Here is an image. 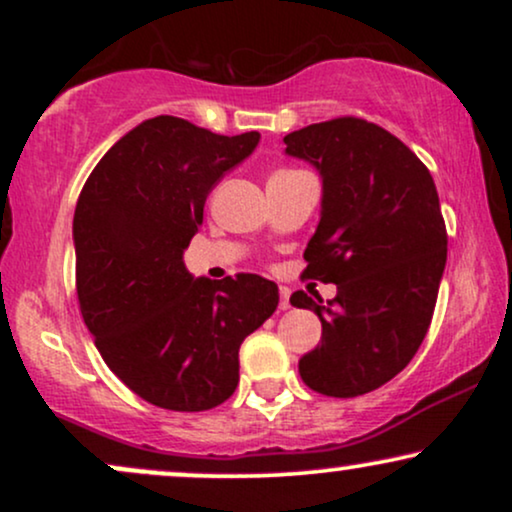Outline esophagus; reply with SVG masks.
<instances>
[{"label":"esophagus","mask_w":512,"mask_h":512,"mask_svg":"<svg viewBox=\"0 0 512 512\" xmlns=\"http://www.w3.org/2000/svg\"><path fill=\"white\" fill-rule=\"evenodd\" d=\"M289 298H291V291L286 289V286H281V289H279V308L281 310H289L291 308Z\"/></svg>","instance_id":"esophagus-1"}]
</instances>
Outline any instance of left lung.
I'll list each match as a JSON object with an SVG mask.
<instances>
[{"label": "left lung", "instance_id": "1", "mask_svg": "<svg viewBox=\"0 0 512 512\" xmlns=\"http://www.w3.org/2000/svg\"><path fill=\"white\" fill-rule=\"evenodd\" d=\"M284 144L322 175L303 276L337 284L330 308L303 291L291 296L322 322L298 373L320 395H366L407 368L431 325L448 260L436 182L407 144L361 117L308 125Z\"/></svg>", "mask_w": 512, "mask_h": 512}]
</instances>
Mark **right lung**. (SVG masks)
<instances>
[{
	"label": "right lung",
	"instance_id": "add662e5",
	"mask_svg": "<svg viewBox=\"0 0 512 512\" xmlns=\"http://www.w3.org/2000/svg\"><path fill=\"white\" fill-rule=\"evenodd\" d=\"M257 142L260 132L223 137L182 117H151L98 161L76 202L81 315L108 368L161 409L226 402L240 344L279 305L274 281L192 279L182 262L211 187Z\"/></svg>",
	"mask_w": 512,
	"mask_h": 512
}]
</instances>
